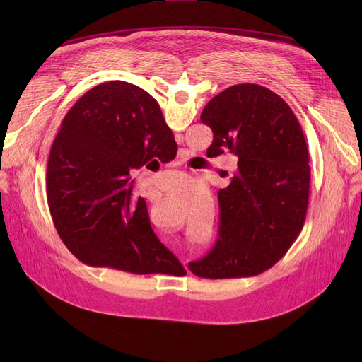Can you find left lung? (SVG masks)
I'll return each instance as SVG.
<instances>
[{"instance_id": "obj_1", "label": "left lung", "mask_w": 362, "mask_h": 362, "mask_svg": "<svg viewBox=\"0 0 362 362\" xmlns=\"http://www.w3.org/2000/svg\"><path fill=\"white\" fill-rule=\"evenodd\" d=\"M201 120L213 131L206 156L229 152L237 169L217 193L216 246L189 269L208 279L258 275L287 254L303 228L311 170L302 127L279 95L250 83L216 95Z\"/></svg>"}]
</instances>
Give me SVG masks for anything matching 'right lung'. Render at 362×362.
Instances as JSON below:
<instances>
[{
	"label": "right lung",
	"instance_id": "add662e5",
	"mask_svg": "<svg viewBox=\"0 0 362 362\" xmlns=\"http://www.w3.org/2000/svg\"><path fill=\"white\" fill-rule=\"evenodd\" d=\"M177 149L158 103L144 89L110 81L86 92L64 116L48 158V206L64 246L92 267L184 276L129 177L173 160Z\"/></svg>",
	"mask_w": 362,
	"mask_h": 362
}]
</instances>
